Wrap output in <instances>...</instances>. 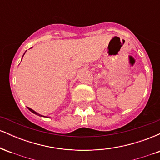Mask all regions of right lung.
I'll use <instances>...</instances> for the list:
<instances>
[{
  "mask_svg": "<svg viewBox=\"0 0 160 160\" xmlns=\"http://www.w3.org/2000/svg\"><path fill=\"white\" fill-rule=\"evenodd\" d=\"M28 108V110H29V111H32V113H35V114H37V115H38V116H40V114H39V113H37V112H35V111H33V110H32V109H31V108Z\"/></svg>",
  "mask_w": 160,
  "mask_h": 160,
  "instance_id": "1",
  "label": "right lung"
}]
</instances>
